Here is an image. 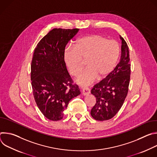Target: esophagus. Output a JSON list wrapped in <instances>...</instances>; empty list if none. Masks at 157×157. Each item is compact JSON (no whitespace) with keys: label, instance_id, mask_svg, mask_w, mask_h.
Returning a JSON list of instances; mask_svg holds the SVG:
<instances>
[{"label":"esophagus","instance_id":"obj_1","mask_svg":"<svg viewBox=\"0 0 157 157\" xmlns=\"http://www.w3.org/2000/svg\"><path fill=\"white\" fill-rule=\"evenodd\" d=\"M82 92L83 95H87L91 93V89L89 87H84V88H82Z\"/></svg>","mask_w":157,"mask_h":157}]
</instances>
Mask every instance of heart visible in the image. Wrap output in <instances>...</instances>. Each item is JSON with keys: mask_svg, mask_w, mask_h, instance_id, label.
Returning a JSON list of instances; mask_svg holds the SVG:
<instances>
[{"mask_svg": "<svg viewBox=\"0 0 157 157\" xmlns=\"http://www.w3.org/2000/svg\"><path fill=\"white\" fill-rule=\"evenodd\" d=\"M120 55L117 41L109 40L100 35H91L79 39L75 47H67L64 52V60L73 76L81 70L86 60L87 68L77 77L78 82L87 86L98 78L107 77L114 69Z\"/></svg>", "mask_w": 157, "mask_h": 157, "instance_id": "1", "label": "heart"}]
</instances>
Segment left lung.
Here are the masks:
<instances>
[{
  "label": "left lung",
  "instance_id": "obj_1",
  "mask_svg": "<svg viewBox=\"0 0 157 157\" xmlns=\"http://www.w3.org/2000/svg\"><path fill=\"white\" fill-rule=\"evenodd\" d=\"M121 39L122 54L119 63L91 90L96 101L91 110V115L96 121H107L116 116L128 93L130 78L129 51L125 40L121 36Z\"/></svg>",
  "mask_w": 157,
  "mask_h": 157
}]
</instances>
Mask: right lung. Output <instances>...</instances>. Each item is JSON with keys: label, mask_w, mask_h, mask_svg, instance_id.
<instances>
[{"label": "right lung", "mask_w": 157, "mask_h": 157, "mask_svg": "<svg viewBox=\"0 0 157 157\" xmlns=\"http://www.w3.org/2000/svg\"><path fill=\"white\" fill-rule=\"evenodd\" d=\"M78 29H53L38 42L31 63L35 102L41 113L53 121L63 119L69 102L80 94L66 69L64 52Z\"/></svg>", "instance_id": "obj_1"}]
</instances>
